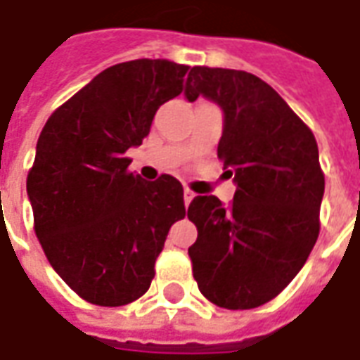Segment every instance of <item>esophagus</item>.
Listing matches in <instances>:
<instances>
[{
	"label": "esophagus",
	"instance_id": "1",
	"mask_svg": "<svg viewBox=\"0 0 360 360\" xmlns=\"http://www.w3.org/2000/svg\"><path fill=\"white\" fill-rule=\"evenodd\" d=\"M194 196H196V194H194L190 188H184V204H186V206L190 204V202L194 200Z\"/></svg>",
	"mask_w": 360,
	"mask_h": 360
}]
</instances>
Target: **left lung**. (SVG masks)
<instances>
[{
  "instance_id": "left-lung-1",
  "label": "left lung",
  "mask_w": 360,
  "mask_h": 360,
  "mask_svg": "<svg viewBox=\"0 0 360 360\" xmlns=\"http://www.w3.org/2000/svg\"><path fill=\"white\" fill-rule=\"evenodd\" d=\"M224 112L218 158L234 176V200L196 196L188 218L198 238L188 248L204 297L230 311L278 297L304 266L321 230L325 174L311 128L255 74L194 65L186 98Z\"/></svg>"
}]
</instances>
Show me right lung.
Wrapping results in <instances>:
<instances>
[{
    "label": "right lung",
    "instance_id": "1",
    "mask_svg": "<svg viewBox=\"0 0 360 360\" xmlns=\"http://www.w3.org/2000/svg\"><path fill=\"white\" fill-rule=\"evenodd\" d=\"M190 65L116 63L46 122L27 172L34 230L49 264L77 297L124 307L150 288L168 230L186 216L184 188L128 170L160 105L184 90Z\"/></svg>",
    "mask_w": 360,
    "mask_h": 360
}]
</instances>
